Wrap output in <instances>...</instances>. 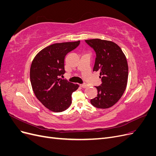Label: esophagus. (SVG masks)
Here are the masks:
<instances>
[{"instance_id": "1", "label": "esophagus", "mask_w": 156, "mask_h": 156, "mask_svg": "<svg viewBox=\"0 0 156 156\" xmlns=\"http://www.w3.org/2000/svg\"><path fill=\"white\" fill-rule=\"evenodd\" d=\"M80 86H81V87H82L83 88H85L87 87H88V85L86 84H80Z\"/></svg>"}]
</instances>
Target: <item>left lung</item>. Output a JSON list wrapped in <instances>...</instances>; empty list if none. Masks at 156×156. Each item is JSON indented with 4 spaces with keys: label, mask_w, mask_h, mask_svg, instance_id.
<instances>
[{
    "label": "left lung",
    "mask_w": 156,
    "mask_h": 156,
    "mask_svg": "<svg viewBox=\"0 0 156 156\" xmlns=\"http://www.w3.org/2000/svg\"><path fill=\"white\" fill-rule=\"evenodd\" d=\"M96 53L94 72H100L101 86L96 87L97 97L90 100L96 108H108L124 93L128 79V65L121 48L115 42L101 39L85 40Z\"/></svg>",
    "instance_id": "obj_1"
}]
</instances>
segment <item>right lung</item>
Here are the masks:
<instances>
[{
	"instance_id": "add662e5",
	"label": "right lung",
	"mask_w": 156,
	"mask_h": 156,
	"mask_svg": "<svg viewBox=\"0 0 156 156\" xmlns=\"http://www.w3.org/2000/svg\"><path fill=\"white\" fill-rule=\"evenodd\" d=\"M80 41L56 43L41 50L33 59L30 70L36 97L49 110L62 112L72 104V94L79 85L59 78L65 73L64 58Z\"/></svg>"
}]
</instances>
